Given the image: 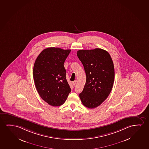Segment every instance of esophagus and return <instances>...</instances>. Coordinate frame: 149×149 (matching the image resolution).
<instances>
[{"label":"esophagus","mask_w":149,"mask_h":149,"mask_svg":"<svg viewBox=\"0 0 149 149\" xmlns=\"http://www.w3.org/2000/svg\"><path fill=\"white\" fill-rule=\"evenodd\" d=\"M77 80H76V81H73L72 82V84H73V86H75L76 85V84H77Z\"/></svg>","instance_id":"34e87169"}]
</instances>
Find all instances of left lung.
I'll return each mask as SVG.
<instances>
[{
    "instance_id": "8db88e82",
    "label": "left lung",
    "mask_w": 149,
    "mask_h": 149,
    "mask_svg": "<svg viewBox=\"0 0 149 149\" xmlns=\"http://www.w3.org/2000/svg\"><path fill=\"white\" fill-rule=\"evenodd\" d=\"M77 56L86 74V83L79 97L85 107L96 108L107 99L113 87V61L108 52L101 48L78 50Z\"/></svg>"
}]
</instances>
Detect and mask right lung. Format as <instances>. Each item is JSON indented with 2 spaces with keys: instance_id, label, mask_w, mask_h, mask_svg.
<instances>
[{
  "instance_id": "right-lung-1",
  "label": "right lung",
  "mask_w": 149,
  "mask_h": 149,
  "mask_svg": "<svg viewBox=\"0 0 149 149\" xmlns=\"http://www.w3.org/2000/svg\"><path fill=\"white\" fill-rule=\"evenodd\" d=\"M70 51L48 47L42 50L34 63L33 77L36 89L42 100L52 106L63 105L71 91L64 66Z\"/></svg>"
}]
</instances>
